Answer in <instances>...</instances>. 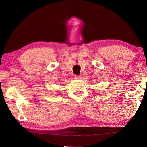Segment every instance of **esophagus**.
<instances>
[{
    "instance_id": "obj_1",
    "label": "esophagus",
    "mask_w": 147,
    "mask_h": 147,
    "mask_svg": "<svg viewBox=\"0 0 147 147\" xmlns=\"http://www.w3.org/2000/svg\"><path fill=\"white\" fill-rule=\"evenodd\" d=\"M74 79H76V80L81 79V76H74Z\"/></svg>"
}]
</instances>
